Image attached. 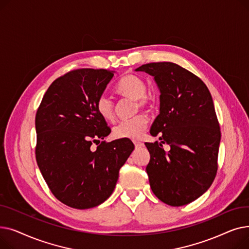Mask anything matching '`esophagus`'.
<instances>
[{
  "instance_id": "esophagus-1",
  "label": "esophagus",
  "mask_w": 249,
  "mask_h": 249,
  "mask_svg": "<svg viewBox=\"0 0 249 249\" xmlns=\"http://www.w3.org/2000/svg\"><path fill=\"white\" fill-rule=\"evenodd\" d=\"M133 143H134V145H135V147H136V148H138V147H142V146H143V143H142V142H140V141H136V140H134V141H133Z\"/></svg>"
}]
</instances>
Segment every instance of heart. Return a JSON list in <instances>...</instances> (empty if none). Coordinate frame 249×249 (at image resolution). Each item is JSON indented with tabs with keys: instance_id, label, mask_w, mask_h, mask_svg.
<instances>
[{
	"instance_id": "b5f03b06",
	"label": "heart",
	"mask_w": 249,
	"mask_h": 249,
	"mask_svg": "<svg viewBox=\"0 0 249 249\" xmlns=\"http://www.w3.org/2000/svg\"><path fill=\"white\" fill-rule=\"evenodd\" d=\"M123 96L136 99L137 107H145L149 104V99L145 95L146 85L140 77L134 74H128L120 81L117 88ZM99 115L106 121H112L115 117V105L112 99L104 94L99 97L96 103ZM148 124V119L144 115H137L129 119H123L118 122L113 129L116 138L121 139H139L144 132Z\"/></svg>"
}]
</instances>
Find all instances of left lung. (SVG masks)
Here are the masks:
<instances>
[{
	"mask_svg": "<svg viewBox=\"0 0 249 249\" xmlns=\"http://www.w3.org/2000/svg\"><path fill=\"white\" fill-rule=\"evenodd\" d=\"M153 76L160 89V114L150 134L160 142H146V166L153 194L179 207L206 193L217 173L221 139L212 96L201 78L173 62H152L135 70ZM164 142L171 149L165 153Z\"/></svg>",
	"mask_w": 249,
	"mask_h": 249,
	"instance_id": "left-lung-1",
	"label": "left lung"
}]
</instances>
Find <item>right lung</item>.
<instances>
[{"mask_svg":"<svg viewBox=\"0 0 249 249\" xmlns=\"http://www.w3.org/2000/svg\"><path fill=\"white\" fill-rule=\"evenodd\" d=\"M114 72H68L50 85L36 113L38 167L55 198L71 208L89 209L106 201L134 150L130 139L103 141L90 148L111 133L96 103Z\"/></svg>","mask_w":249,"mask_h":249,"instance_id":"add662e5","label":"right lung"}]
</instances>
